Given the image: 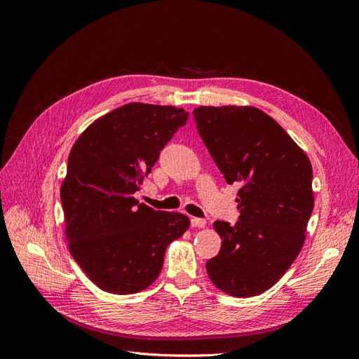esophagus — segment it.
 Returning a JSON list of instances; mask_svg holds the SVG:
<instances>
[{
    "label": "esophagus",
    "instance_id": "esophagus-1",
    "mask_svg": "<svg viewBox=\"0 0 359 359\" xmlns=\"http://www.w3.org/2000/svg\"><path fill=\"white\" fill-rule=\"evenodd\" d=\"M190 224L193 227H205L206 226V222L203 219H196V217H193V219L190 220Z\"/></svg>",
    "mask_w": 359,
    "mask_h": 359
}]
</instances>
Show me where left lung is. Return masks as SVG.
Here are the masks:
<instances>
[{
    "mask_svg": "<svg viewBox=\"0 0 359 359\" xmlns=\"http://www.w3.org/2000/svg\"><path fill=\"white\" fill-rule=\"evenodd\" d=\"M193 116L226 182L241 184L240 220L214 222L223 241L206 271L227 295L256 297L274 286L301 252L314 206L311 163L257 107L199 106Z\"/></svg>",
    "mask_w": 359,
    "mask_h": 359,
    "instance_id": "8db88e82",
    "label": "left lung"
}]
</instances>
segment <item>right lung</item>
I'll use <instances>...</instances> for the list:
<instances>
[{
	"instance_id": "add662e5",
	"label": "right lung",
	"mask_w": 359,
	"mask_h": 359,
	"mask_svg": "<svg viewBox=\"0 0 359 359\" xmlns=\"http://www.w3.org/2000/svg\"><path fill=\"white\" fill-rule=\"evenodd\" d=\"M187 119L175 106L128 103L95 119L70 151L61 186L69 248L104 292L128 295L153 285L168 245L189 229L187 215L133 196Z\"/></svg>"
}]
</instances>
